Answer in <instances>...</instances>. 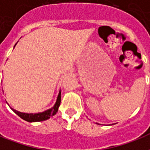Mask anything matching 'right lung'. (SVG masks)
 I'll use <instances>...</instances> for the list:
<instances>
[{"mask_svg":"<svg viewBox=\"0 0 150 150\" xmlns=\"http://www.w3.org/2000/svg\"><path fill=\"white\" fill-rule=\"evenodd\" d=\"M17 43L15 44V46L17 45ZM60 103H61V91H59L54 105L51 108H50L48 110L44 111L42 112L25 113L18 112V111L13 109V108H12V110L18 116H20L21 119L25 120V121H28V122H39V121H43V120H48L49 118H50V116H53L54 115H55L56 112L59 110Z\"/></svg>","mask_w":150,"mask_h":150,"instance_id":"add662e5","label":"right lung"}]
</instances>
